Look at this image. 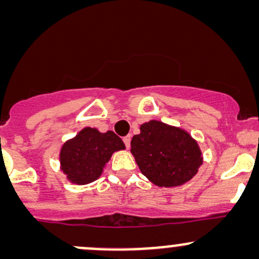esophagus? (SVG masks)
<instances>
[{"mask_svg":"<svg viewBox=\"0 0 259 259\" xmlns=\"http://www.w3.org/2000/svg\"><path fill=\"white\" fill-rule=\"evenodd\" d=\"M130 140H132V136H130V135H126V136H124V138H123V141H124V144H125L126 148L130 147Z\"/></svg>","mask_w":259,"mask_h":259,"instance_id":"1","label":"esophagus"}]
</instances>
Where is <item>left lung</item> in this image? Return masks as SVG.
Instances as JSON below:
<instances>
[{"instance_id":"1","label":"left lung","mask_w":259,"mask_h":259,"mask_svg":"<svg viewBox=\"0 0 259 259\" xmlns=\"http://www.w3.org/2000/svg\"><path fill=\"white\" fill-rule=\"evenodd\" d=\"M130 145L141 173L159 187L187 183L203 162L197 141L189 133L159 120L142 124Z\"/></svg>"}]
</instances>
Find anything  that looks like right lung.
I'll return each mask as SVG.
<instances>
[{
	"label": "right lung",
	"instance_id": "obj_1",
	"mask_svg": "<svg viewBox=\"0 0 259 259\" xmlns=\"http://www.w3.org/2000/svg\"><path fill=\"white\" fill-rule=\"evenodd\" d=\"M124 148L121 139L111 130L100 133L95 127H84L62 146L61 169L70 183L85 185L99 179L113 152Z\"/></svg>",
	"mask_w": 259,
	"mask_h": 259
}]
</instances>
